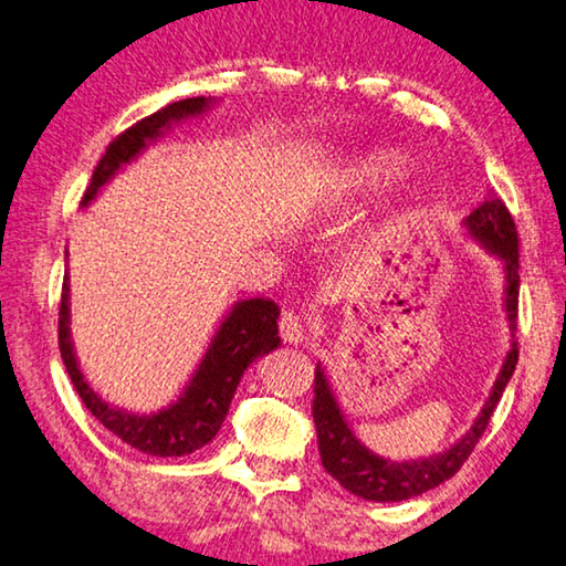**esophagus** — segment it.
Here are the masks:
<instances>
[{
  "label": "esophagus",
  "mask_w": 566,
  "mask_h": 566,
  "mask_svg": "<svg viewBox=\"0 0 566 566\" xmlns=\"http://www.w3.org/2000/svg\"><path fill=\"white\" fill-rule=\"evenodd\" d=\"M280 335L284 343H290V345H300L307 339V335H304L302 317L297 315V312H284V315L280 317Z\"/></svg>",
  "instance_id": "esophagus-1"
}]
</instances>
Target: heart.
Here are the masks:
<instances>
[{"instance_id": "1", "label": "heart", "mask_w": 566, "mask_h": 566, "mask_svg": "<svg viewBox=\"0 0 566 566\" xmlns=\"http://www.w3.org/2000/svg\"><path fill=\"white\" fill-rule=\"evenodd\" d=\"M408 170V160L392 148H375L367 154L357 156L355 160L339 170L335 184H332V196L337 201L355 199V196L380 193L382 188L396 184L398 178Z\"/></svg>"}]
</instances>
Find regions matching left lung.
Segmentation results:
<instances>
[{"label":"left lung","instance_id":"obj_1","mask_svg":"<svg viewBox=\"0 0 566 566\" xmlns=\"http://www.w3.org/2000/svg\"><path fill=\"white\" fill-rule=\"evenodd\" d=\"M463 229L465 234L486 249L489 254L496 256L501 266H504V312L511 329V343L486 402H483L481 412L473 418L471 428L465 430L459 441L433 455L410 461H390L385 455L370 451L355 436L353 426L347 423V416L343 412V406H339L337 392L332 388L327 367L317 363L312 416H315L317 426L322 465H325V471L332 479L339 481V486H345L349 493H355L360 499L380 501V504L406 501L451 479L461 469L463 461L469 459L473 448H476L493 410L499 406L501 392H504L511 375H514L518 360V349L514 343L518 312V237L514 219H511L509 209L499 196H489L476 211L463 219Z\"/></svg>","mask_w":566,"mask_h":566}]
</instances>
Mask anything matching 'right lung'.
I'll return each instance as SVG.
<instances>
[{
	"label": "right lung",
	"instance_id": "1",
	"mask_svg": "<svg viewBox=\"0 0 566 566\" xmlns=\"http://www.w3.org/2000/svg\"><path fill=\"white\" fill-rule=\"evenodd\" d=\"M213 105H217L213 97H186V101L160 107L158 113L148 115L115 138L95 168L93 181L83 196V209L97 199L105 184H111L125 166L140 158L143 150L164 138L174 125L203 118ZM276 319H280V304L269 297H251L231 304L193 375L184 385L181 396L154 412L128 410L107 402L87 382L83 367L77 363L73 332H70V274L65 269L60 304V353L85 408L107 430H113L123 443L138 448L143 453L168 459V455H188L213 441L227 418L241 375L251 363L282 345Z\"/></svg>",
	"mask_w": 566,
	"mask_h": 566
}]
</instances>
